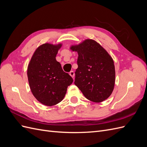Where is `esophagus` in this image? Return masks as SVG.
I'll return each instance as SVG.
<instances>
[{
  "mask_svg": "<svg viewBox=\"0 0 147 147\" xmlns=\"http://www.w3.org/2000/svg\"><path fill=\"white\" fill-rule=\"evenodd\" d=\"M69 75H70L71 77H72L73 78H74V76H75V73L74 71H70V72H69Z\"/></svg>",
  "mask_w": 147,
  "mask_h": 147,
  "instance_id": "obj_1",
  "label": "esophagus"
}]
</instances>
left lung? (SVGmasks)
Returning <instances> with one entry per match:
<instances>
[{
	"instance_id": "1",
	"label": "left lung",
	"mask_w": 147,
	"mask_h": 147,
	"mask_svg": "<svg viewBox=\"0 0 147 147\" xmlns=\"http://www.w3.org/2000/svg\"><path fill=\"white\" fill-rule=\"evenodd\" d=\"M78 53L75 84L86 99L101 102L112 94L115 82L112 57L99 43L86 39L70 47Z\"/></svg>"
}]
</instances>
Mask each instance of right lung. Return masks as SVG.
Listing matches in <instances>:
<instances>
[{
    "mask_svg": "<svg viewBox=\"0 0 147 147\" xmlns=\"http://www.w3.org/2000/svg\"><path fill=\"white\" fill-rule=\"evenodd\" d=\"M63 44L46 43L40 45L31 57L27 74L29 87L38 102L53 106L63 100L68 86L73 82L64 72L56 56Z\"/></svg>",
    "mask_w": 147,
    "mask_h": 147,
    "instance_id": "right-lung-1",
    "label": "right lung"
}]
</instances>
